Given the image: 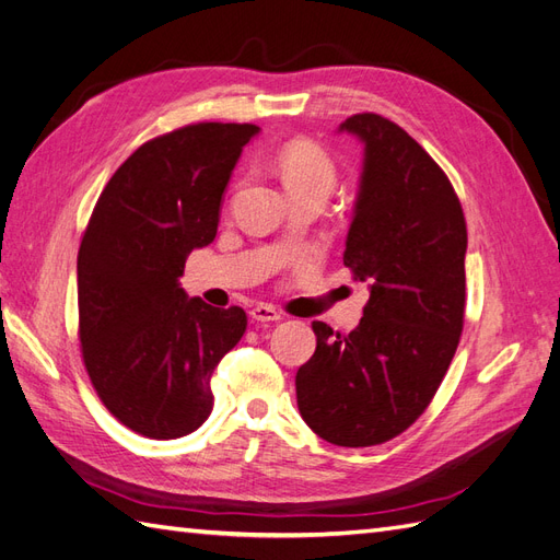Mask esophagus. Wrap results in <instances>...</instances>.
Listing matches in <instances>:
<instances>
[{
    "label": "esophagus",
    "mask_w": 560,
    "mask_h": 560,
    "mask_svg": "<svg viewBox=\"0 0 560 560\" xmlns=\"http://www.w3.org/2000/svg\"><path fill=\"white\" fill-rule=\"evenodd\" d=\"M249 315H252V319H257V322H278V319H282V313L273 306H268V303H257V306L249 311Z\"/></svg>",
    "instance_id": "esophagus-1"
}]
</instances>
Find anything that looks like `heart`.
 I'll return each mask as SVG.
<instances>
[{"label":"heart","mask_w":560,"mask_h":560,"mask_svg":"<svg viewBox=\"0 0 560 560\" xmlns=\"http://www.w3.org/2000/svg\"><path fill=\"white\" fill-rule=\"evenodd\" d=\"M278 173L290 196L306 191H327L331 194L336 184V165L327 154L325 147L313 140H292L287 142L276 156Z\"/></svg>","instance_id":"obj_1"}]
</instances>
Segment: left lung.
Masks as SVG:
<instances>
[{"mask_svg":"<svg viewBox=\"0 0 560 560\" xmlns=\"http://www.w3.org/2000/svg\"><path fill=\"white\" fill-rule=\"evenodd\" d=\"M341 130L364 142L343 264L371 294L350 334L313 322L296 401L317 436L362 448L409 430L446 376L465 325L467 224L446 173L395 121L364 112Z\"/></svg>","mask_w":560,"mask_h":560,"instance_id":"1","label":"left lung"}]
</instances>
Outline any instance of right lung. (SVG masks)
<instances>
[{"mask_svg": "<svg viewBox=\"0 0 560 560\" xmlns=\"http://www.w3.org/2000/svg\"><path fill=\"white\" fill-rule=\"evenodd\" d=\"M254 124L202 121L144 142L100 194L77 259L83 366L107 411L149 439L208 420L210 378L241 341V306L179 287L191 249L214 241L219 208Z\"/></svg>", "mask_w": 560, "mask_h": 560, "instance_id": "add662e5", "label": "right lung"}]
</instances>
